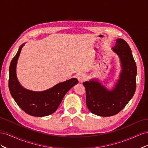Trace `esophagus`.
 Returning a JSON list of instances; mask_svg holds the SVG:
<instances>
[{
    "label": "esophagus",
    "instance_id": "esophagus-1",
    "mask_svg": "<svg viewBox=\"0 0 148 148\" xmlns=\"http://www.w3.org/2000/svg\"><path fill=\"white\" fill-rule=\"evenodd\" d=\"M77 78L78 79V81L79 82H83L85 79L86 78V76L84 73H80L78 75Z\"/></svg>",
    "mask_w": 148,
    "mask_h": 148
}]
</instances>
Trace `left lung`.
Segmentation results:
<instances>
[{
    "label": "left lung",
    "instance_id": "8db88e82",
    "mask_svg": "<svg viewBox=\"0 0 148 148\" xmlns=\"http://www.w3.org/2000/svg\"><path fill=\"white\" fill-rule=\"evenodd\" d=\"M113 51L119 55L122 66L120 79L113 90H107L97 82L83 83L88 109L102 117H110L120 112L133 97L136 88L137 69L130 47L125 40L117 39Z\"/></svg>",
    "mask_w": 148,
    "mask_h": 148
}]
</instances>
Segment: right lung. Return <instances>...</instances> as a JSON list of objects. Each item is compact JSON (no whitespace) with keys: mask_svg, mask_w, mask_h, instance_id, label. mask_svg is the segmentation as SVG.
<instances>
[{"mask_svg":"<svg viewBox=\"0 0 148 148\" xmlns=\"http://www.w3.org/2000/svg\"><path fill=\"white\" fill-rule=\"evenodd\" d=\"M23 46L24 44L20 46L10 65L8 79L10 92L18 106L26 114L34 117L51 115L58 109L65 94L78 83V79L71 78L41 92L25 89L19 83L16 75L17 60Z\"/></svg>","mask_w":148,"mask_h":148,"instance_id":"obj_1","label":"right lung"}]
</instances>
